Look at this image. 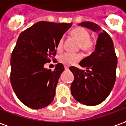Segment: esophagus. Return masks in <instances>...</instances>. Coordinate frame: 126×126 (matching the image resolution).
<instances>
[{
    "mask_svg": "<svg viewBox=\"0 0 126 126\" xmlns=\"http://www.w3.org/2000/svg\"><path fill=\"white\" fill-rule=\"evenodd\" d=\"M68 69H69V67H67V66H65V70H67Z\"/></svg>",
    "mask_w": 126,
    "mask_h": 126,
    "instance_id": "esophagus-1",
    "label": "esophagus"
}]
</instances>
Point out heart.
I'll use <instances>...</instances> for the list:
<instances>
[{"instance_id": "1", "label": "heart", "mask_w": 126, "mask_h": 126, "mask_svg": "<svg viewBox=\"0 0 126 126\" xmlns=\"http://www.w3.org/2000/svg\"><path fill=\"white\" fill-rule=\"evenodd\" d=\"M72 37L75 38L79 42L78 47L84 51L89 52L93 49L94 47L93 42L89 37V31L82 27H76L73 28L70 32ZM63 49V39L61 38L59 40L56 49L57 52H61ZM82 58L81 54H71V53H65L59 57V62L65 65H71L79 61Z\"/></svg>"}]
</instances>
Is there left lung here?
<instances>
[{
	"label": "left lung",
	"instance_id": "1",
	"mask_svg": "<svg viewBox=\"0 0 126 126\" xmlns=\"http://www.w3.org/2000/svg\"><path fill=\"white\" fill-rule=\"evenodd\" d=\"M79 26L100 31L101 28L93 22H81ZM87 70L70 67L75 79L71 84V93L80 103L95 106L102 102L110 95L116 77L117 57L111 37L102 31L98 35L95 49L79 63Z\"/></svg>",
	"mask_w": 126,
	"mask_h": 126
}]
</instances>
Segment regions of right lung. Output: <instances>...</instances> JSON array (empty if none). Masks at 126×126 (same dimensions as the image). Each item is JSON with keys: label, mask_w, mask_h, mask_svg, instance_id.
Wrapping results in <instances>:
<instances>
[{"label": "right lung", "mask_w": 126, "mask_h": 126, "mask_svg": "<svg viewBox=\"0 0 126 126\" xmlns=\"http://www.w3.org/2000/svg\"><path fill=\"white\" fill-rule=\"evenodd\" d=\"M71 26L72 23L39 21L19 35L12 52L10 82L17 98L28 107L40 109L54 100L65 68L60 63L54 70L44 65L54 59L57 42Z\"/></svg>", "instance_id": "right-lung-1"}]
</instances>
